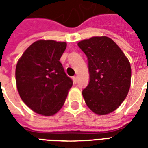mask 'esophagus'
I'll return each instance as SVG.
<instances>
[{
  "label": "esophagus",
  "mask_w": 148,
  "mask_h": 148,
  "mask_svg": "<svg viewBox=\"0 0 148 148\" xmlns=\"http://www.w3.org/2000/svg\"><path fill=\"white\" fill-rule=\"evenodd\" d=\"M73 81H74V83H77V76H74L73 77Z\"/></svg>",
  "instance_id": "obj_1"
}]
</instances>
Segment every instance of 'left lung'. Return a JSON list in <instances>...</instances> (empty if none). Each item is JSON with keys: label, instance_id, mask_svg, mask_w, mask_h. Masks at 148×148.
Here are the masks:
<instances>
[{"label": "left lung", "instance_id": "8db88e82", "mask_svg": "<svg viewBox=\"0 0 148 148\" xmlns=\"http://www.w3.org/2000/svg\"><path fill=\"white\" fill-rule=\"evenodd\" d=\"M88 58L90 82L82 91L87 106L97 115L115 111L131 86L130 62L112 39L93 36L77 43Z\"/></svg>", "mask_w": 148, "mask_h": 148}]
</instances>
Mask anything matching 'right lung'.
<instances>
[{
  "label": "right lung",
  "instance_id": "obj_1",
  "mask_svg": "<svg viewBox=\"0 0 148 148\" xmlns=\"http://www.w3.org/2000/svg\"><path fill=\"white\" fill-rule=\"evenodd\" d=\"M66 42L40 39L18 60L16 82L20 97L32 111L50 116L64 105L73 82L59 62Z\"/></svg>",
  "mask_w": 148,
  "mask_h": 148
}]
</instances>
